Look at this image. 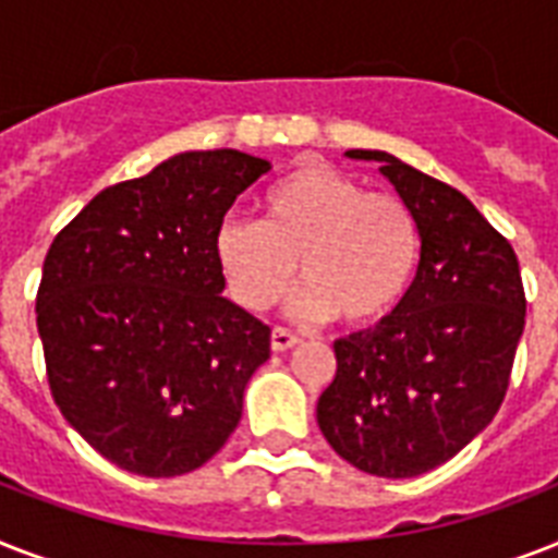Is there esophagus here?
<instances>
[{"instance_id": "esophagus-1", "label": "esophagus", "mask_w": 558, "mask_h": 558, "mask_svg": "<svg viewBox=\"0 0 558 558\" xmlns=\"http://www.w3.org/2000/svg\"><path fill=\"white\" fill-rule=\"evenodd\" d=\"M295 344H301V339H298L295 332L283 330V327H275V330H271V350H275V353L292 350Z\"/></svg>"}]
</instances>
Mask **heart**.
Listing matches in <instances>:
<instances>
[{
  "label": "heart",
  "instance_id": "heart-1",
  "mask_svg": "<svg viewBox=\"0 0 558 558\" xmlns=\"http://www.w3.org/2000/svg\"><path fill=\"white\" fill-rule=\"evenodd\" d=\"M219 275L236 304L263 313L292 301L304 322L339 315L353 327L397 310L420 263V231L405 202L367 193L348 173L304 161L260 196V222L226 219L214 234Z\"/></svg>",
  "mask_w": 558,
  "mask_h": 558
}]
</instances>
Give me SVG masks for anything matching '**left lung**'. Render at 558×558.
Returning a JSON list of instances; mask_svg holds the SVG:
<instances>
[{"instance_id": "obj_1", "label": "left lung", "mask_w": 558, "mask_h": 558, "mask_svg": "<svg viewBox=\"0 0 558 558\" xmlns=\"http://www.w3.org/2000/svg\"><path fill=\"white\" fill-rule=\"evenodd\" d=\"M379 161L420 231V266L397 310L339 339L318 428L336 454L376 477H416L493 423L524 332L519 257L481 210L446 182L385 150Z\"/></svg>"}]
</instances>
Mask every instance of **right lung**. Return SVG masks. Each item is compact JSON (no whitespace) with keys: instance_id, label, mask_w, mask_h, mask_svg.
<instances>
[{"instance_id":"right-lung-1","label":"right lung","mask_w":558,"mask_h":558,"mask_svg":"<svg viewBox=\"0 0 558 558\" xmlns=\"http://www.w3.org/2000/svg\"><path fill=\"white\" fill-rule=\"evenodd\" d=\"M271 165L191 150L100 191L43 263L37 330L60 414L109 463L185 475L243 416L271 330L222 298L214 234Z\"/></svg>"}]
</instances>
